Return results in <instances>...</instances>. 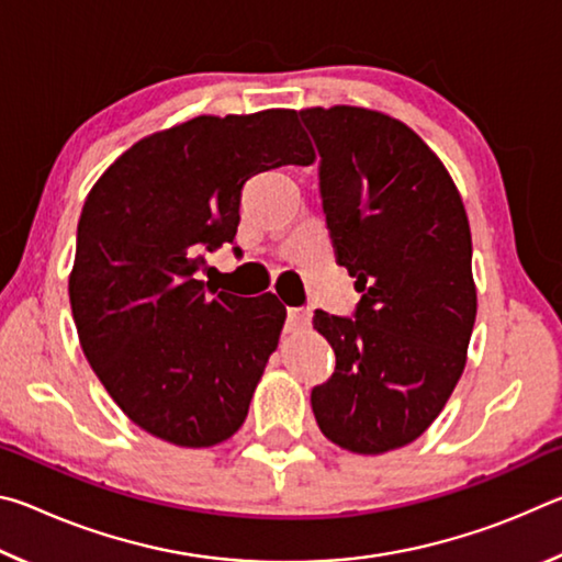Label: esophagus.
<instances>
[{
  "mask_svg": "<svg viewBox=\"0 0 562 562\" xmlns=\"http://www.w3.org/2000/svg\"><path fill=\"white\" fill-rule=\"evenodd\" d=\"M312 322V312L310 310H288V329H304Z\"/></svg>",
  "mask_w": 562,
  "mask_h": 562,
  "instance_id": "1",
  "label": "esophagus"
}]
</instances>
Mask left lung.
Masks as SVG:
<instances>
[{
    "instance_id": "8db88e82",
    "label": "left lung",
    "mask_w": 562,
    "mask_h": 562,
    "mask_svg": "<svg viewBox=\"0 0 562 562\" xmlns=\"http://www.w3.org/2000/svg\"><path fill=\"white\" fill-rule=\"evenodd\" d=\"M337 262L361 292L355 317L315 312L335 349L312 389L319 431L351 453L416 441L449 402L473 322L471 227L441 158L406 123L361 106L302 109Z\"/></svg>"
}]
</instances>
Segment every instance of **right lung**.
Returning <instances> with one entry per match:
<instances>
[{
  "label": "right lung",
  "mask_w": 562,
  "mask_h": 562,
  "mask_svg": "<svg viewBox=\"0 0 562 562\" xmlns=\"http://www.w3.org/2000/svg\"><path fill=\"white\" fill-rule=\"evenodd\" d=\"M315 164L297 111L195 116L150 133L87 195L71 315L99 382L133 424L186 449L240 429L288 310L272 292L205 290V250L233 243L247 178Z\"/></svg>",
  "instance_id": "add662e5"
}]
</instances>
